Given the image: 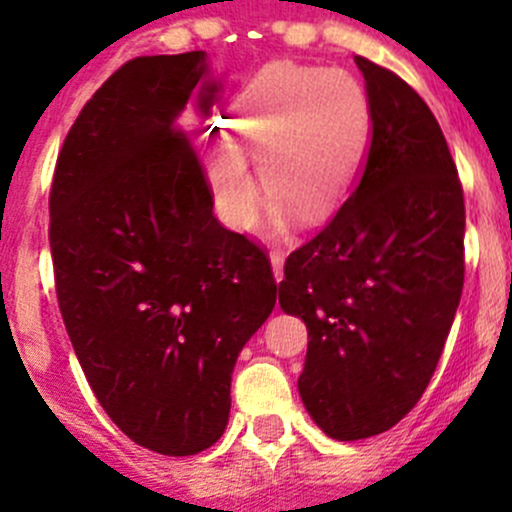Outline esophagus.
<instances>
[{"label":"esophagus","instance_id":"34e87169","mask_svg":"<svg viewBox=\"0 0 512 512\" xmlns=\"http://www.w3.org/2000/svg\"><path fill=\"white\" fill-rule=\"evenodd\" d=\"M270 265H272V275H275V280L282 282V277H285V252L272 250L270 252Z\"/></svg>","mask_w":512,"mask_h":512}]
</instances>
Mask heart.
<instances>
[{
    "label": "heart",
    "instance_id": "b5f03b06",
    "mask_svg": "<svg viewBox=\"0 0 512 512\" xmlns=\"http://www.w3.org/2000/svg\"><path fill=\"white\" fill-rule=\"evenodd\" d=\"M369 98L352 74L280 61L262 69L232 101L227 141L205 151L203 173L220 218L232 230L260 223L265 195H275V220L294 210L307 220L332 213L352 185L369 143Z\"/></svg>",
    "mask_w": 512,
    "mask_h": 512
}]
</instances>
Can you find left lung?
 Returning <instances> with one entry per match:
<instances>
[{"label": "left lung", "instance_id": "obj_1", "mask_svg": "<svg viewBox=\"0 0 512 512\" xmlns=\"http://www.w3.org/2000/svg\"><path fill=\"white\" fill-rule=\"evenodd\" d=\"M354 61L371 113L364 170L280 282V307L309 332L299 396L337 441L389 431L418 404L466 270L463 188L436 116L394 71Z\"/></svg>", "mask_w": 512, "mask_h": 512}]
</instances>
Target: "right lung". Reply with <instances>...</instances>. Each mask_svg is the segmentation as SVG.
<instances>
[{
	"instance_id": "1",
	"label": "right lung",
	"mask_w": 512,
	"mask_h": 512,
	"mask_svg": "<svg viewBox=\"0 0 512 512\" xmlns=\"http://www.w3.org/2000/svg\"><path fill=\"white\" fill-rule=\"evenodd\" d=\"M208 54L138 56L81 108L56 160L49 242L76 359L108 418L163 456L223 436L237 354L277 285L265 252L213 215L188 138L210 116Z\"/></svg>"
}]
</instances>
